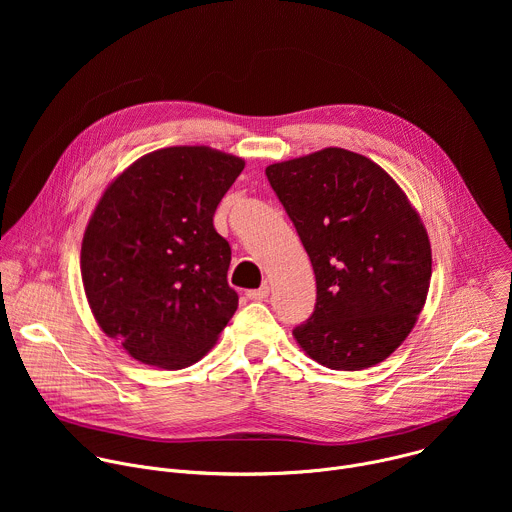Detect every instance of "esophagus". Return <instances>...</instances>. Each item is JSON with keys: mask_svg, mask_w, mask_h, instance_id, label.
<instances>
[{"mask_svg": "<svg viewBox=\"0 0 512 512\" xmlns=\"http://www.w3.org/2000/svg\"><path fill=\"white\" fill-rule=\"evenodd\" d=\"M269 296V285L265 283V285H261L259 289H249L247 291V298L249 300H265Z\"/></svg>", "mask_w": 512, "mask_h": 512, "instance_id": "34e87169", "label": "esophagus"}]
</instances>
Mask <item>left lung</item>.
<instances>
[{
    "mask_svg": "<svg viewBox=\"0 0 512 512\" xmlns=\"http://www.w3.org/2000/svg\"><path fill=\"white\" fill-rule=\"evenodd\" d=\"M316 275V310L294 330L332 371H362L413 330L431 279L419 212L373 160L342 148L265 168Z\"/></svg>",
    "mask_w": 512,
    "mask_h": 512,
    "instance_id": "1",
    "label": "left lung"
}]
</instances>
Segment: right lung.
<instances>
[{
	"instance_id": "add662e5",
	"label": "right lung",
	"mask_w": 512,
	"mask_h": 512,
	"mask_svg": "<svg viewBox=\"0 0 512 512\" xmlns=\"http://www.w3.org/2000/svg\"><path fill=\"white\" fill-rule=\"evenodd\" d=\"M243 168L208 145H174L135 160L99 198L81 275L99 328L131 358L190 367L237 312L231 247L212 216Z\"/></svg>"
}]
</instances>
